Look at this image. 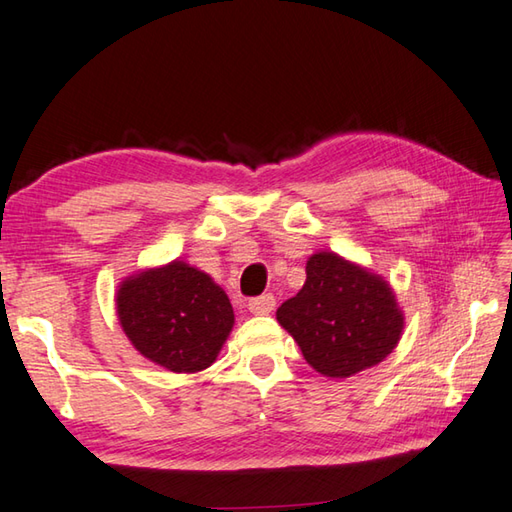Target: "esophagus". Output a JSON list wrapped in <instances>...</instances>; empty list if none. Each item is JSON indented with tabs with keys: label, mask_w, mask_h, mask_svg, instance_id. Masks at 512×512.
<instances>
[{
	"label": "esophagus",
	"mask_w": 512,
	"mask_h": 512,
	"mask_svg": "<svg viewBox=\"0 0 512 512\" xmlns=\"http://www.w3.org/2000/svg\"><path fill=\"white\" fill-rule=\"evenodd\" d=\"M273 308H275V297L270 293L250 299V302H248V310L253 315H268Z\"/></svg>",
	"instance_id": "34e87169"
}]
</instances>
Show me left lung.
Segmentation results:
<instances>
[{"mask_svg":"<svg viewBox=\"0 0 512 512\" xmlns=\"http://www.w3.org/2000/svg\"><path fill=\"white\" fill-rule=\"evenodd\" d=\"M277 322L319 375L346 379L393 353L404 313L382 275L319 250L308 257L302 290L277 308Z\"/></svg>","mask_w":512,"mask_h":512,"instance_id":"1","label":"left lung"}]
</instances>
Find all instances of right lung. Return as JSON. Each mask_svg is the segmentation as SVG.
Here are the masks:
<instances>
[{
	"instance_id": "1",
	"label": "right lung",
	"mask_w": 512,
	"mask_h": 512,
	"mask_svg": "<svg viewBox=\"0 0 512 512\" xmlns=\"http://www.w3.org/2000/svg\"><path fill=\"white\" fill-rule=\"evenodd\" d=\"M115 308L137 353L170 373L208 368L235 324L224 288L182 259L124 277Z\"/></svg>"
}]
</instances>
